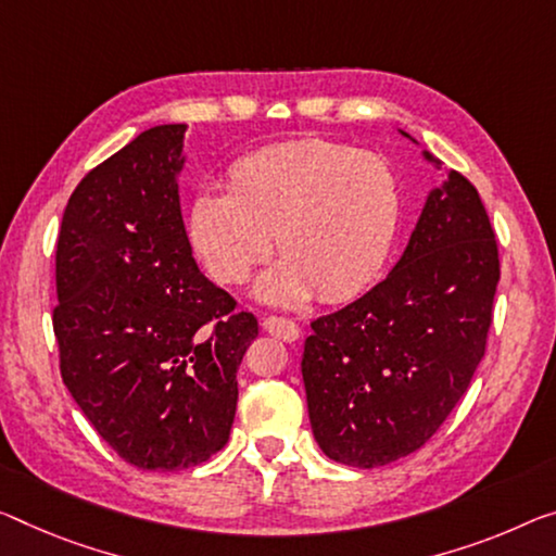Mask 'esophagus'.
<instances>
[{"label":"esophagus","instance_id":"obj_1","mask_svg":"<svg viewBox=\"0 0 556 556\" xmlns=\"http://www.w3.org/2000/svg\"><path fill=\"white\" fill-rule=\"evenodd\" d=\"M261 326H263V330L270 332V336H276L278 340H286V343H295V340L301 338V328H298L295 320L268 315V318H263Z\"/></svg>","mask_w":556,"mask_h":556}]
</instances>
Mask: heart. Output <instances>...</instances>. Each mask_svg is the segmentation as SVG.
<instances>
[{
	"mask_svg": "<svg viewBox=\"0 0 556 556\" xmlns=\"http://www.w3.org/2000/svg\"><path fill=\"white\" fill-rule=\"evenodd\" d=\"M397 224L392 168L375 153L326 139L238 159L228 189L203 186L186 213L195 258L224 286L245 280L276 238L283 255L253 283V295L270 305H298L313 290L323 301L355 295L388 261Z\"/></svg>",
	"mask_w": 556,
	"mask_h": 556,
	"instance_id": "b5f03b06",
	"label": "heart"
}]
</instances>
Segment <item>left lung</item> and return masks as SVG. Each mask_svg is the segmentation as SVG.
Wrapping results in <instances>:
<instances>
[{"mask_svg":"<svg viewBox=\"0 0 556 556\" xmlns=\"http://www.w3.org/2000/svg\"><path fill=\"white\" fill-rule=\"evenodd\" d=\"M422 159L440 168L430 151ZM497 283V241L480 193L445 168L388 278L313 320L301 372L320 450L361 469L420 450L482 361Z\"/></svg>","mask_w":556,"mask_h":556,"instance_id":"1","label":"left lung"}]
</instances>
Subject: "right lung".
I'll list each match as a JSON object with an SVG mask.
<instances>
[{
    "label": "right lung",
    "instance_id": "1",
    "mask_svg": "<svg viewBox=\"0 0 556 556\" xmlns=\"http://www.w3.org/2000/svg\"><path fill=\"white\" fill-rule=\"evenodd\" d=\"M186 124L136 136L76 186L56 243L62 378L106 445L176 472L226 445L251 313L193 261L178 176Z\"/></svg>",
    "mask_w": 556,
    "mask_h": 556
}]
</instances>
